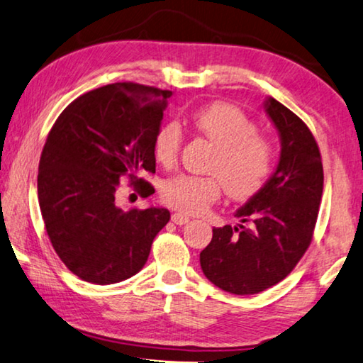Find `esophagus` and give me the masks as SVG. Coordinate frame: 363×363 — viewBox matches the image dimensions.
<instances>
[{
	"mask_svg": "<svg viewBox=\"0 0 363 363\" xmlns=\"http://www.w3.org/2000/svg\"><path fill=\"white\" fill-rule=\"evenodd\" d=\"M172 222H174L175 225H183V223L189 222V217L182 212H175V213H172Z\"/></svg>",
	"mask_w": 363,
	"mask_h": 363,
	"instance_id": "esophagus-1",
	"label": "esophagus"
}]
</instances>
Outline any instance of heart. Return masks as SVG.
<instances>
[{"instance_id":"obj_1","label":"heart","mask_w":363,"mask_h":363,"mask_svg":"<svg viewBox=\"0 0 363 363\" xmlns=\"http://www.w3.org/2000/svg\"><path fill=\"white\" fill-rule=\"evenodd\" d=\"M191 125L217 147L211 172L221 178L231 198H251L262 188L275 152L269 140L255 133L257 127L245 112L230 104L213 103L194 112ZM180 146L182 130L174 122L164 123L154 136V156L164 167L175 164ZM218 179L177 175L164 182L160 196L174 209L201 213L220 198L222 184Z\"/></svg>"}]
</instances>
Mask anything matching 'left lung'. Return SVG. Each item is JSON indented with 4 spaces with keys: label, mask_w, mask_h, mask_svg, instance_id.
<instances>
[{
    "label": "left lung",
    "mask_w": 363,
    "mask_h": 363,
    "mask_svg": "<svg viewBox=\"0 0 363 363\" xmlns=\"http://www.w3.org/2000/svg\"><path fill=\"white\" fill-rule=\"evenodd\" d=\"M264 109L280 138L277 167L235 212L241 223L213 228L199 254L207 280L238 296L257 294L289 275L311 245L323 194L322 157L311 130L275 98H265Z\"/></svg>",
    "instance_id": "left-lung-1"
}]
</instances>
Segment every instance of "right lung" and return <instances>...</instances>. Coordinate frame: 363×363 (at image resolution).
<instances>
[{"label":"right lung","instance_id":"right-lung-1","mask_svg":"<svg viewBox=\"0 0 363 363\" xmlns=\"http://www.w3.org/2000/svg\"><path fill=\"white\" fill-rule=\"evenodd\" d=\"M172 91L111 83L77 98L62 111L43 147L38 201L46 233L67 269L88 283L127 280L145 267L154 238L170 220L164 207L123 211L122 178L141 188L156 172L154 136Z\"/></svg>","mask_w":363,"mask_h":363}]
</instances>
